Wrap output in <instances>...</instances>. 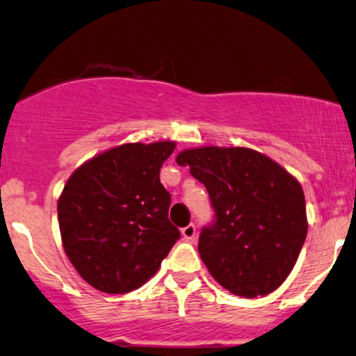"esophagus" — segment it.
Listing matches in <instances>:
<instances>
[{"label":"esophagus","instance_id":"1","mask_svg":"<svg viewBox=\"0 0 356 356\" xmlns=\"http://www.w3.org/2000/svg\"><path fill=\"white\" fill-rule=\"evenodd\" d=\"M181 235H183V238H186V241H193V238L197 237V227H195L193 223H190V225L183 227Z\"/></svg>","mask_w":356,"mask_h":356}]
</instances>
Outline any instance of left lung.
I'll return each mask as SVG.
<instances>
[{
  "instance_id": "left-lung-1",
  "label": "left lung",
  "mask_w": 356,
  "mask_h": 356,
  "mask_svg": "<svg viewBox=\"0 0 356 356\" xmlns=\"http://www.w3.org/2000/svg\"><path fill=\"white\" fill-rule=\"evenodd\" d=\"M205 185L217 215L200 234L211 277L235 296L270 294L296 264L307 234L301 183L279 163L241 146H200L177 154Z\"/></svg>"
}]
</instances>
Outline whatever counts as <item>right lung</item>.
<instances>
[{
    "instance_id": "1",
    "label": "right lung",
    "mask_w": 356,
    "mask_h": 356,
    "mask_svg": "<svg viewBox=\"0 0 356 356\" xmlns=\"http://www.w3.org/2000/svg\"><path fill=\"white\" fill-rule=\"evenodd\" d=\"M175 146H114L67 179L57 203L62 245L75 270L97 291L126 294L141 287L179 238L168 220L170 193L159 181Z\"/></svg>"
}]
</instances>
